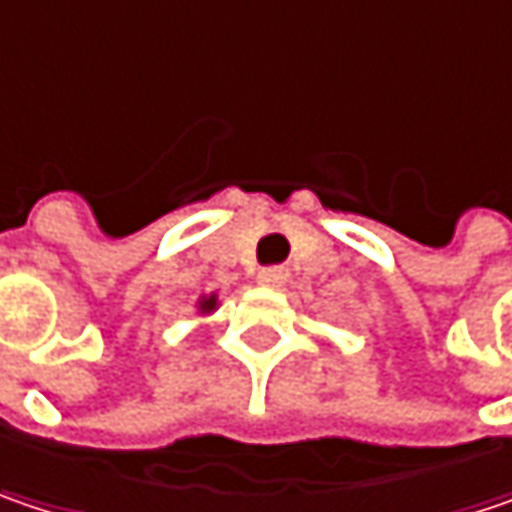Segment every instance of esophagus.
Here are the masks:
<instances>
[{
  "label": "esophagus",
  "instance_id": "34e87169",
  "mask_svg": "<svg viewBox=\"0 0 512 512\" xmlns=\"http://www.w3.org/2000/svg\"><path fill=\"white\" fill-rule=\"evenodd\" d=\"M256 279H259V285H268V288H279V285H282V282L288 279V271H285V268H279V265H274V268H262Z\"/></svg>",
  "mask_w": 512,
  "mask_h": 512
}]
</instances>
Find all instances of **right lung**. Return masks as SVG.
Masks as SVG:
<instances>
[{
  "label": "right lung",
  "mask_w": 512,
  "mask_h": 512,
  "mask_svg": "<svg viewBox=\"0 0 512 512\" xmlns=\"http://www.w3.org/2000/svg\"><path fill=\"white\" fill-rule=\"evenodd\" d=\"M215 306V297H209V300H203L201 303V309H212Z\"/></svg>",
  "instance_id": "1"
}]
</instances>
